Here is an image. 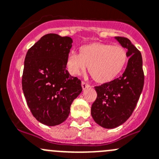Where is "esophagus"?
I'll use <instances>...</instances> for the list:
<instances>
[{"label": "esophagus", "mask_w": 159, "mask_h": 159, "mask_svg": "<svg viewBox=\"0 0 159 159\" xmlns=\"http://www.w3.org/2000/svg\"><path fill=\"white\" fill-rule=\"evenodd\" d=\"M89 86H90V85H89L88 83L85 82V81H82V82H81V87H82L83 90L85 89H88Z\"/></svg>", "instance_id": "1"}]
</instances>
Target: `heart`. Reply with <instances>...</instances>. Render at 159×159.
Listing matches in <instances>:
<instances>
[{
  "label": "heart",
  "mask_w": 159,
  "mask_h": 159,
  "mask_svg": "<svg viewBox=\"0 0 159 159\" xmlns=\"http://www.w3.org/2000/svg\"><path fill=\"white\" fill-rule=\"evenodd\" d=\"M128 62V54L120 45L93 43L81 47L80 54L71 51L66 58L67 70L73 76L83 74L89 67L97 82L106 83L116 78Z\"/></svg>",
  "instance_id": "1"
}]
</instances>
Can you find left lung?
I'll return each mask as SVG.
<instances>
[{"instance_id":"8db88e82","label":"left lung","mask_w":159,"mask_h":159,"mask_svg":"<svg viewBox=\"0 0 159 159\" xmlns=\"http://www.w3.org/2000/svg\"><path fill=\"white\" fill-rule=\"evenodd\" d=\"M115 39L128 50V65L120 78L96 86V101L91 107V115L102 128H115L131 116L139 99L144 85L143 58L140 51L128 38Z\"/></svg>"}]
</instances>
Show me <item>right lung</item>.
<instances>
[{
  "mask_svg": "<svg viewBox=\"0 0 159 159\" xmlns=\"http://www.w3.org/2000/svg\"><path fill=\"white\" fill-rule=\"evenodd\" d=\"M70 37L48 34L27 52L22 89L33 116L48 126L62 124L70 105L82 91L81 81L66 70L72 48Z\"/></svg>",
  "mask_w": 159,
  "mask_h": 159,
  "instance_id": "obj_1",
  "label": "right lung"
}]
</instances>
